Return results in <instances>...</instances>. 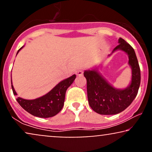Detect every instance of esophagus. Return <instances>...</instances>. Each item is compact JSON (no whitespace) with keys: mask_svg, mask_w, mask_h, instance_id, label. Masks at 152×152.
<instances>
[{"mask_svg":"<svg viewBox=\"0 0 152 152\" xmlns=\"http://www.w3.org/2000/svg\"><path fill=\"white\" fill-rule=\"evenodd\" d=\"M83 72H84V70L83 69H79L77 71V75L79 76H81L83 75Z\"/></svg>","mask_w":152,"mask_h":152,"instance_id":"34e87169","label":"esophagus"}]
</instances>
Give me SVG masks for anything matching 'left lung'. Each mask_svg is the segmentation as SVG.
<instances>
[{
    "mask_svg": "<svg viewBox=\"0 0 152 152\" xmlns=\"http://www.w3.org/2000/svg\"><path fill=\"white\" fill-rule=\"evenodd\" d=\"M118 43L113 52L124 50L129 56V65L132 67V81L129 87L125 89H117L108 84L96 70L84 72L87 79L89 104L101 115H114L123 111L133 102L139 90L141 75L135 52L123 39L120 38Z\"/></svg>",
    "mask_w": 152,
    "mask_h": 152,
    "instance_id": "1",
    "label": "left lung"
}]
</instances>
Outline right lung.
<instances>
[{
  "label": "right lung",
  "mask_w": 152,
  "mask_h": 152,
  "mask_svg": "<svg viewBox=\"0 0 152 152\" xmlns=\"http://www.w3.org/2000/svg\"><path fill=\"white\" fill-rule=\"evenodd\" d=\"M22 48L18 50L17 54ZM75 77V75H73L70 77L63 80L46 95L38 99L34 100H27L18 97L16 99L19 104L31 115L39 118L53 117L58 113L63 108L65 102V92L67 88L74 82ZM12 89L14 95H17L12 85Z\"/></svg>",
  "instance_id": "right-lung-1"
}]
</instances>
